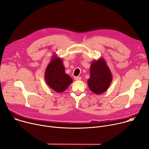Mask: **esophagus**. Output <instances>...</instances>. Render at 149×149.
Listing matches in <instances>:
<instances>
[{"instance_id": "1", "label": "esophagus", "mask_w": 149, "mask_h": 149, "mask_svg": "<svg viewBox=\"0 0 149 149\" xmlns=\"http://www.w3.org/2000/svg\"><path fill=\"white\" fill-rule=\"evenodd\" d=\"M74 79H75V80L78 81V80H81V78L80 77H74Z\"/></svg>"}]
</instances>
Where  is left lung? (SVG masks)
Listing matches in <instances>:
<instances>
[{"label": "left lung", "mask_w": 149, "mask_h": 149, "mask_svg": "<svg viewBox=\"0 0 149 149\" xmlns=\"http://www.w3.org/2000/svg\"><path fill=\"white\" fill-rule=\"evenodd\" d=\"M90 71V78L87 81L88 87L94 93L102 94L109 88L112 81L111 71L104 58L92 61Z\"/></svg>", "instance_id": "obj_1"}]
</instances>
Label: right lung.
<instances>
[{
    "label": "right lung",
    "mask_w": 149,
    "mask_h": 149,
    "mask_svg": "<svg viewBox=\"0 0 149 149\" xmlns=\"http://www.w3.org/2000/svg\"><path fill=\"white\" fill-rule=\"evenodd\" d=\"M45 78L47 84L57 93L63 92L72 83L71 77L65 73L63 61L56 55H53L47 66Z\"/></svg>",
    "instance_id": "add662e5"
}]
</instances>
